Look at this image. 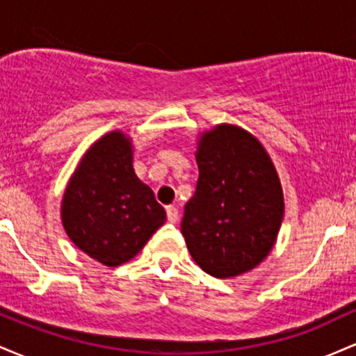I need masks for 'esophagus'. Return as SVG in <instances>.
<instances>
[{"label": "esophagus", "instance_id": "obj_1", "mask_svg": "<svg viewBox=\"0 0 356 356\" xmlns=\"http://www.w3.org/2000/svg\"><path fill=\"white\" fill-rule=\"evenodd\" d=\"M167 220H169V222H177L179 220V209L177 207H174V206H167Z\"/></svg>", "mask_w": 356, "mask_h": 356}]
</instances>
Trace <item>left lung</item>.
<instances>
[{"label": "left lung", "mask_w": 356, "mask_h": 356, "mask_svg": "<svg viewBox=\"0 0 356 356\" xmlns=\"http://www.w3.org/2000/svg\"><path fill=\"white\" fill-rule=\"evenodd\" d=\"M197 187L184 209L182 236L207 275L251 271L271 252L284 214L283 189L261 142L220 124L197 142Z\"/></svg>", "instance_id": "left-lung-1"}]
</instances>
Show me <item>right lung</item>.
Instances as JSON below:
<instances>
[{
	"mask_svg": "<svg viewBox=\"0 0 356 356\" xmlns=\"http://www.w3.org/2000/svg\"><path fill=\"white\" fill-rule=\"evenodd\" d=\"M132 142L113 130L95 142L73 172L61 222L85 254L115 268L140 252L165 222V211L152 189L134 172Z\"/></svg>",
	"mask_w": 356,
	"mask_h": 356,
	"instance_id": "right-lung-1",
	"label": "right lung"
}]
</instances>
